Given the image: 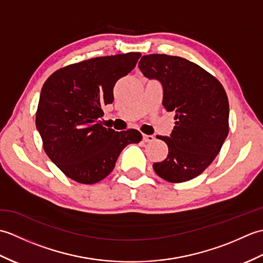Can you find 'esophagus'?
Here are the masks:
<instances>
[{
	"mask_svg": "<svg viewBox=\"0 0 263 263\" xmlns=\"http://www.w3.org/2000/svg\"><path fill=\"white\" fill-rule=\"evenodd\" d=\"M155 140L154 136H148V135H143V141L144 142H153Z\"/></svg>",
	"mask_w": 263,
	"mask_h": 263,
	"instance_id": "esophagus-1",
	"label": "esophagus"
}]
</instances>
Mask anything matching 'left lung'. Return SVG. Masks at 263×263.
<instances>
[{"mask_svg":"<svg viewBox=\"0 0 263 263\" xmlns=\"http://www.w3.org/2000/svg\"><path fill=\"white\" fill-rule=\"evenodd\" d=\"M139 69L163 86V105L175 113L167 158L153 165L156 174L172 183L199 176L219 154L228 135L230 105L224 87L201 66L166 54L144 55Z\"/></svg>","mask_w":263,"mask_h":263,"instance_id":"obj_1","label":"left lung"}]
</instances>
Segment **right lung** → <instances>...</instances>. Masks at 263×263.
Wrapping results in <instances>:
<instances>
[{
    "label": "right lung",
    "instance_id": "obj_1",
    "mask_svg": "<svg viewBox=\"0 0 263 263\" xmlns=\"http://www.w3.org/2000/svg\"><path fill=\"white\" fill-rule=\"evenodd\" d=\"M140 53L82 61L55 71L44 83L36 127L44 150L72 180L93 184L114 170L127 144L139 143L138 130L104 127L103 107L114 100L116 81L135 69Z\"/></svg>",
    "mask_w": 263,
    "mask_h": 263
}]
</instances>
